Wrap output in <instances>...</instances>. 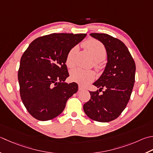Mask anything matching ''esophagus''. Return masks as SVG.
<instances>
[{
	"instance_id": "1",
	"label": "esophagus",
	"mask_w": 153,
	"mask_h": 153,
	"mask_svg": "<svg viewBox=\"0 0 153 153\" xmlns=\"http://www.w3.org/2000/svg\"><path fill=\"white\" fill-rule=\"evenodd\" d=\"M85 88H83V86H82L81 85H79V91H82V90H84Z\"/></svg>"
}]
</instances>
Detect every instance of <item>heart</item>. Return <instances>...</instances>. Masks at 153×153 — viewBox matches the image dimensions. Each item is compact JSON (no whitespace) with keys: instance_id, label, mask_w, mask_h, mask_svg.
<instances>
[{"instance_id":"b5f03b06","label":"heart","mask_w":153,"mask_h":153,"mask_svg":"<svg viewBox=\"0 0 153 153\" xmlns=\"http://www.w3.org/2000/svg\"><path fill=\"white\" fill-rule=\"evenodd\" d=\"M83 46L91 53L93 58L96 62L102 61L107 54L106 49L100 41L90 39L85 41ZM77 48L75 46L69 51L65 58V64L68 68H73L75 65V56L76 54ZM95 65L98 68L96 63ZM70 78L75 82L81 85H87L95 79V74L93 71L85 70L81 68H76L70 71Z\"/></svg>"}]
</instances>
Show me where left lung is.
<instances>
[{
    "label": "left lung",
    "mask_w": 153,
    "mask_h": 153,
    "mask_svg": "<svg viewBox=\"0 0 153 153\" xmlns=\"http://www.w3.org/2000/svg\"><path fill=\"white\" fill-rule=\"evenodd\" d=\"M90 36L104 45L107 62L100 78L93 83L99 90L89 91L91 98L83 105V110L92 120L107 123L121 115L130 100L135 63L127 46L119 39L107 34L92 33ZM102 89L104 91L100 94Z\"/></svg>",
    "instance_id": "left-lung-1"
}]
</instances>
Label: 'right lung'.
Wrapping results in <instances>:
<instances>
[{"label":"right lung","instance_id":"1","mask_svg":"<svg viewBox=\"0 0 153 153\" xmlns=\"http://www.w3.org/2000/svg\"><path fill=\"white\" fill-rule=\"evenodd\" d=\"M86 34L53 33L32 42L24 52L18 73L21 100L27 111L39 121H48L63 112L78 85L69 76L65 58L69 51Z\"/></svg>","mask_w":153,"mask_h":153}]
</instances>
